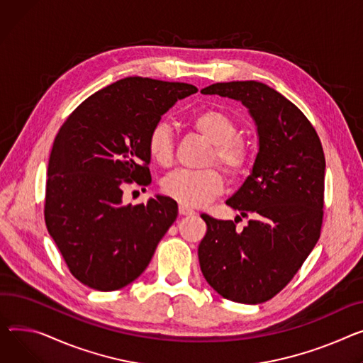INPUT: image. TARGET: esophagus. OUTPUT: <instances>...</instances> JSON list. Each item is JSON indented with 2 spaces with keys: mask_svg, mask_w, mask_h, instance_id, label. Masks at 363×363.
Instances as JSON below:
<instances>
[{
  "mask_svg": "<svg viewBox=\"0 0 363 363\" xmlns=\"http://www.w3.org/2000/svg\"><path fill=\"white\" fill-rule=\"evenodd\" d=\"M179 214L181 216H192V214H196V211L194 210H191V208H188V207H185V206H179Z\"/></svg>",
  "mask_w": 363,
  "mask_h": 363,
  "instance_id": "34e87169",
  "label": "esophagus"
}]
</instances>
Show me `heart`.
<instances>
[{"label": "heart", "instance_id": "heart-1", "mask_svg": "<svg viewBox=\"0 0 363 363\" xmlns=\"http://www.w3.org/2000/svg\"><path fill=\"white\" fill-rule=\"evenodd\" d=\"M189 127L211 144L207 163L220 164L230 181H240L247 175L252 150L247 140L235 135L238 124L230 115L214 108L201 109L189 118ZM146 147L155 163L171 166L175 152L171 128L164 123L155 124L147 134ZM223 184L219 169L207 167L167 175L162 182V191L185 207H201L220 194Z\"/></svg>", "mask_w": 363, "mask_h": 363}]
</instances>
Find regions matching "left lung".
<instances>
[{"label": "left lung", "instance_id": "obj_1", "mask_svg": "<svg viewBox=\"0 0 363 363\" xmlns=\"http://www.w3.org/2000/svg\"><path fill=\"white\" fill-rule=\"evenodd\" d=\"M242 102L255 121L259 150L252 172L226 201L248 216L233 220L201 214L199 245L203 276L223 298L261 303L294 279L320 239L324 216L325 157L320 137L302 111L270 86L216 83L201 90Z\"/></svg>", "mask_w": 363, "mask_h": 363}]
</instances>
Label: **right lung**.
Returning <instances> with one entry per match:
<instances>
[{
    "label": "right lung",
    "instance_id": "obj_1",
    "mask_svg": "<svg viewBox=\"0 0 363 363\" xmlns=\"http://www.w3.org/2000/svg\"><path fill=\"white\" fill-rule=\"evenodd\" d=\"M199 89L127 77L82 102L60 128L48 164L45 223L69 273L111 292L134 281L178 216L156 196L125 206V184L152 182L147 134L162 115Z\"/></svg>",
    "mask_w": 363,
    "mask_h": 363
}]
</instances>
